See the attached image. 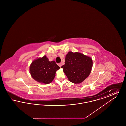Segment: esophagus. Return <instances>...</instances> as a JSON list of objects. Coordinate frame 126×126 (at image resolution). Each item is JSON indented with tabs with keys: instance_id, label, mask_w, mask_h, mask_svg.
<instances>
[{
	"instance_id": "esophagus-1",
	"label": "esophagus",
	"mask_w": 126,
	"mask_h": 126,
	"mask_svg": "<svg viewBox=\"0 0 126 126\" xmlns=\"http://www.w3.org/2000/svg\"><path fill=\"white\" fill-rule=\"evenodd\" d=\"M58 65L59 66H60V67H61V65H61V63H59V64H58Z\"/></svg>"
}]
</instances>
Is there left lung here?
<instances>
[{
    "mask_svg": "<svg viewBox=\"0 0 126 126\" xmlns=\"http://www.w3.org/2000/svg\"><path fill=\"white\" fill-rule=\"evenodd\" d=\"M65 65L61 66L68 80L75 84L82 83L90 75L92 59L84 54L70 51L66 55Z\"/></svg>",
    "mask_w": 126,
    "mask_h": 126,
    "instance_id": "8db88e82",
    "label": "left lung"
}]
</instances>
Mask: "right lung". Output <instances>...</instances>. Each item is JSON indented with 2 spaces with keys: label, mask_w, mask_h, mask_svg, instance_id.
<instances>
[{
  "label": "right lung",
  "mask_w": 126,
  "mask_h": 126,
  "mask_svg": "<svg viewBox=\"0 0 126 126\" xmlns=\"http://www.w3.org/2000/svg\"><path fill=\"white\" fill-rule=\"evenodd\" d=\"M60 67L54 61H49L46 56L39 58L32 63L30 67V74L38 82L48 84L54 79L57 70Z\"/></svg>",
  "instance_id": "1"
}]
</instances>
